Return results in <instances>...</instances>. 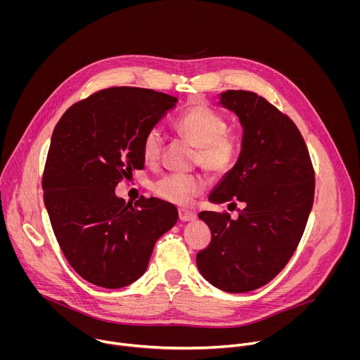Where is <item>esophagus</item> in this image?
Returning <instances> with one entry per match:
<instances>
[{
	"instance_id": "esophagus-1",
	"label": "esophagus",
	"mask_w": 360,
	"mask_h": 360,
	"mask_svg": "<svg viewBox=\"0 0 360 360\" xmlns=\"http://www.w3.org/2000/svg\"><path fill=\"white\" fill-rule=\"evenodd\" d=\"M178 215H179V219H181L182 222H189V221H193V219L196 218V214H195V212H192V211H189V210H185V208H181V210L178 211Z\"/></svg>"
}]
</instances>
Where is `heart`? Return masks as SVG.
<instances>
[{
  "mask_svg": "<svg viewBox=\"0 0 360 360\" xmlns=\"http://www.w3.org/2000/svg\"><path fill=\"white\" fill-rule=\"evenodd\" d=\"M175 131L189 143L196 146L195 162L212 176L226 175L239 155V142L226 131L225 118L207 105H195L186 110L176 121ZM162 135L158 128L149 129L142 139V157L155 164L161 158ZM207 182L198 175L172 174L160 179L153 192L167 202L185 207L205 191Z\"/></svg>",
  "mask_w": 360,
  "mask_h": 360,
  "instance_id": "obj_1",
  "label": "heart"
}]
</instances>
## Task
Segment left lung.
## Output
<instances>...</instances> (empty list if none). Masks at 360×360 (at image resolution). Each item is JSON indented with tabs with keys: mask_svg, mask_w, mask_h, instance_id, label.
I'll return each instance as SVG.
<instances>
[{
	"mask_svg": "<svg viewBox=\"0 0 360 360\" xmlns=\"http://www.w3.org/2000/svg\"><path fill=\"white\" fill-rule=\"evenodd\" d=\"M243 128L238 162L210 195L214 203H243L228 212L203 211L211 243L198 252L200 275L215 288L240 293L271 282L289 262L315 196V171L295 122L250 91L221 94Z\"/></svg>",
	"mask_w": 360,
	"mask_h": 360,
	"instance_id": "left-lung-1",
	"label": "left lung"
}]
</instances>
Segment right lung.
<instances>
[{
  "instance_id": "obj_1",
  "label": "right lung",
  "mask_w": 360,
  "mask_h": 360,
  "mask_svg": "<svg viewBox=\"0 0 360 360\" xmlns=\"http://www.w3.org/2000/svg\"><path fill=\"white\" fill-rule=\"evenodd\" d=\"M135 86L101 89L71 105L53 132L42 175L44 203L60 248L85 281L118 289L139 279L153 245L178 221L172 203L115 195L143 168L142 139L176 104Z\"/></svg>"
}]
</instances>
